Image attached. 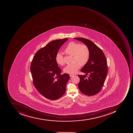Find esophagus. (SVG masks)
Returning a JSON list of instances; mask_svg holds the SVG:
<instances>
[{"label": "esophagus", "mask_w": 133, "mask_h": 133, "mask_svg": "<svg viewBox=\"0 0 133 133\" xmlns=\"http://www.w3.org/2000/svg\"><path fill=\"white\" fill-rule=\"evenodd\" d=\"M74 75H73V74H70V77H72L74 76Z\"/></svg>", "instance_id": "obj_1"}]
</instances>
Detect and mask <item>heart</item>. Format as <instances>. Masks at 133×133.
I'll return each mask as SVG.
<instances>
[{
  "instance_id": "obj_1",
  "label": "heart",
  "mask_w": 133,
  "mask_h": 133,
  "mask_svg": "<svg viewBox=\"0 0 133 133\" xmlns=\"http://www.w3.org/2000/svg\"><path fill=\"white\" fill-rule=\"evenodd\" d=\"M64 51L66 54L74 57L73 61L74 63L68 65L63 70L65 73L71 74L77 73L80 65H85L88 62L90 56V48L87 45L74 41L68 43ZM56 60L58 64L61 65L65 64L64 57L61 53L57 54Z\"/></svg>"
}]
</instances>
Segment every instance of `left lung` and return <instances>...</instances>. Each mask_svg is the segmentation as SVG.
Returning a JSON list of instances; mask_svg holds the SVG:
<instances>
[{
	"instance_id": "8db88e82",
	"label": "left lung",
	"mask_w": 133,
	"mask_h": 133,
	"mask_svg": "<svg viewBox=\"0 0 133 133\" xmlns=\"http://www.w3.org/2000/svg\"><path fill=\"white\" fill-rule=\"evenodd\" d=\"M87 45L90 48V56L88 62L81 71L87 75H79L80 81L78 87L85 95L92 96L98 94L102 90L108 74V63L103 51L89 39L76 37L74 38Z\"/></svg>"
}]
</instances>
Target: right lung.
Segmentation results:
<instances>
[{"label":"right lung","mask_w":133,"mask_h":133,"mask_svg":"<svg viewBox=\"0 0 133 133\" xmlns=\"http://www.w3.org/2000/svg\"><path fill=\"white\" fill-rule=\"evenodd\" d=\"M68 38L53 40L36 53L31 62L30 71L35 88L47 99L55 100L66 91L70 76L60 74L62 70L56 62V56L61 46Z\"/></svg>","instance_id":"right-lung-1"}]
</instances>
